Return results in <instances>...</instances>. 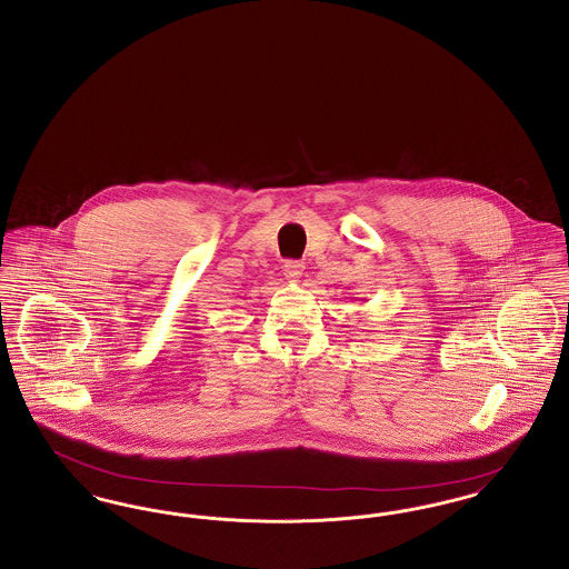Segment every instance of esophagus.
Listing matches in <instances>:
<instances>
[{
    "instance_id": "34e87169",
    "label": "esophagus",
    "mask_w": 569,
    "mask_h": 569,
    "mask_svg": "<svg viewBox=\"0 0 569 569\" xmlns=\"http://www.w3.org/2000/svg\"><path fill=\"white\" fill-rule=\"evenodd\" d=\"M283 272H286V277L290 279V281H300L302 279V274H305V264L302 262H298V260H288L286 264H283Z\"/></svg>"
}]
</instances>
